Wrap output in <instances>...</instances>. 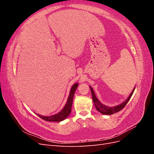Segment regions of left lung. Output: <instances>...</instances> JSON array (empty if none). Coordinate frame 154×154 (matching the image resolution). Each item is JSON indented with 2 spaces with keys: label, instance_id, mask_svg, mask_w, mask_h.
<instances>
[{
  "label": "left lung",
  "instance_id": "8db88e82",
  "mask_svg": "<svg viewBox=\"0 0 154 154\" xmlns=\"http://www.w3.org/2000/svg\"><path fill=\"white\" fill-rule=\"evenodd\" d=\"M90 88H91V94H92V100L93 102H94V106L96 108L97 110L99 111L100 113H101L102 114H105V115H111V114H113L114 113L118 112L120 111L121 110H122L124 107L125 106V105H127V103L128 102V101L130 100V97H132L134 91L135 90V88H134L133 91H132V92L130 93V94L128 96V98L124 102H123L122 103H121L118 105H116L112 107H110V106H106L104 104H102L101 102L97 98V97L96 96V94L94 93V91H93L92 88L89 86Z\"/></svg>",
  "mask_w": 154,
  "mask_h": 154
}]
</instances>
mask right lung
Returning <instances> with one entry per match:
<instances>
[{"label": "right lung", "mask_w": 154, "mask_h": 154, "mask_svg": "<svg viewBox=\"0 0 154 154\" xmlns=\"http://www.w3.org/2000/svg\"><path fill=\"white\" fill-rule=\"evenodd\" d=\"M78 86V83H76L75 84H74L71 88V91H70L69 92V95L67 98V101L66 102V105L63 106V108L61 111H60L57 114H54L53 116H42V115H38L40 118L42 119H43L45 121H47V122H62V121L64 120L65 119H66L68 116L70 114L71 112V107L72 105V101H73V97L74 92H75L76 88Z\"/></svg>", "instance_id": "right-lung-1"}]
</instances>
